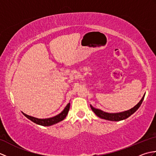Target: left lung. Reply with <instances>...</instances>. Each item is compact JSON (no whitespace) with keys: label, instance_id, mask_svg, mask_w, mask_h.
<instances>
[{"label":"left lung","instance_id":"obj_1","mask_svg":"<svg viewBox=\"0 0 156 156\" xmlns=\"http://www.w3.org/2000/svg\"><path fill=\"white\" fill-rule=\"evenodd\" d=\"M144 97H145V94L141 99V101L139 102V103L135 105L133 108H131L130 110L122 112H119V113H108V112H105L101 110H99V109L95 108L91 105H90V108H92V111H93L98 117L103 119H106V120H108V121H119L124 120V119L130 117L132 114H133L134 112L136 111L139 108H140L142 102L144 101Z\"/></svg>","mask_w":156,"mask_h":156}]
</instances>
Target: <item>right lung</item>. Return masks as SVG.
Returning <instances> with one entry per match:
<instances>
[{"mask_svg": "<svg viewBox=\"0 0 156 156\" xmlns=\"http://www.w3.org/2000/svg\"><path fill=\"white\" fill-rule=\"evenodd\" d=\"M69 106H70V104L68 103L67 106L66 107V108L64 109V111H63L61 113L55 116L54 117L48 118V119H37L34 117H31V116H29L23 113V114L24 115L27 119H30L31 121L34 122L36 124H38L39 125H42V126H50L52 125H54L55 123H58V122L64 120L68 113Z\"/></svg>", "mask_w": 156, "mask_h": 156, "instance_id": "1", "label": "right lung"}]
</instances>
